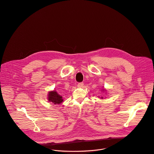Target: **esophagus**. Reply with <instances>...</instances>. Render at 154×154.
<instances>
[{"label":"esophagus","instance_id":"1","mask_svg":"<svg viewBox=\"0 0 154 154\" xmlns=\"http://www.w3.org/2000/svg\"><path fill=\"white\" fill-rule=\"evenodd\" d=\"M77 87L78 88H82L84 87V83L83 82H80V83H78Z\"/></svg>","mask_w":154,"mask_h":154}]
</instances>
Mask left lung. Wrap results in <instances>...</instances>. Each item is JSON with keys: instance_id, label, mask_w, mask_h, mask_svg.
I'll list each match as a JSON object with an SVG mask.
<instances>
[{"instance_id": "8db88e82", "label": "left lung", "mask_w": 154, "mask_h": 154, "mask_svg": "<svg viewBox=\"0 0 154 154\" xmlns=\"http://www.w3.org/2000/svg\"><path fill=\"white\" fill-rule=\"evenodd\" d=\"M102 91L104 92H104L106 93V89H104V88H103L102 90ZM100 99H103V97H100Z\"/></svg>"}]
</instances>
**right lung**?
Here are the masks:
<instances>
[{
  "mask_svg": "<svg viewBox=\"0 0 154 154\" xmlns=\"http://www.w3.org/2000/svg\"><path fill=\"white\" fill-rule=\"evenodd\" d=\"M49 102L54 104H59L63 102V99L61 95H60L55 90L49 91L47 97Z\"/></svg>",
  "mask_w": 154,
  "mask_h": 154,
  "instance_id": "right-lung-1",
  "label": "right lung"
}]
</instances>
